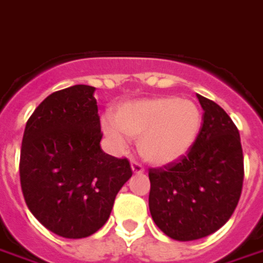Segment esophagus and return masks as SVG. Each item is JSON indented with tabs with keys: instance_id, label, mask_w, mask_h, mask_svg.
<instances>
[{
	"instance_id": "obj_1",
	"label": "esophagus",
	"mask_w": 263,
	"mask_h": 263,
	"mask_svg": "<svg viewBox=\"0 0 263 263\" xmlns=\"http://www.w3.org/2000/svg\"><path fill=\"white\" fill-rule=\"evenodd\" d=\"M131 168L134 171V174H142L144 172V166L138 161H131Z\"/></svg>"
}]
</instances>
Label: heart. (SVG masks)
I'll return each mask as SVG.
<instances>
[{
  "label": "heart",
  "mask_w": 263,
  "mask_h": 263,
  "mask_svg": "<svg viewBox=\"0 0 263 263\" xmlns=\"http://www.w3.org/2000/svg\"><path fill=\"white\" fill-rule=\"evenodd\" d=\"M202 115L188 100L176 97L128 102L117 111L115 119L102 121L105 135L115 146L124 148L126 137L139 138V154L152 163H168L194 145Z\"/></svg>",
  "instance_id": "obj_1"
}]
</instances>
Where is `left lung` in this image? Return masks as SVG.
<instances>
[{
    "instance_id": "1",
    "label": "left lung",
    "mask_w": 263,
    "mask_h": 263,
    "mask_svg": "<svg viewBox=\"0 0 263 263\" xmlns=\"http://www.w3.org/2000/svg\"><path fill=\"white\" fill-rule=\"evenodd\" d=\"M203 109L199 134L186 154L149 168V211L163 234L195 240L223 227L238 205L243 154L238 128L214 101L198 95Z\"/></svg>"
}]
</instances>
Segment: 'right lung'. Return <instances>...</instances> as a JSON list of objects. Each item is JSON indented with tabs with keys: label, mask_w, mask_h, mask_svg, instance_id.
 <instances>
[{
	"label": "right lung",
	"mask_w": 263,
	"mask_h": 263,
	"mask_svg": "<svg viewBox=\"0 0 263 263\" xmlns=\"http://www.w3.org/2000/svg\"><path fill=\"white\" fill-rule=\"evenodd\" d=\"M95 88L48 95L24 131L20 179L31 214L51 232L80 239L108 221L115 196L132 176L129 161L101 149Z\"/></svg>",
	"instance_id": "1"
}]
</instances>
